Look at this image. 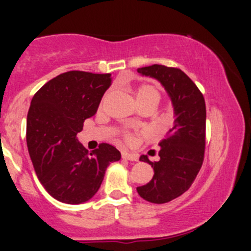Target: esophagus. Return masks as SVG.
I'll return each mask as SVG.
<instances>
[{
	"mask_svg": "<svg viewBox=\"0 0 251 251\" xmlns=\"http://www.w3.org/2000/svg\"><path fill=\"white\" fill-rule=\"evenodd\" d=\"M122 157L124 159H127V160H132V162H137L138 160V155L135 153H129L127 151H123L122 152Z\"/></svg>",
	"mask_w": 251,
	"mask_h": 251,
	"instance_id": "34e87169",
	"label": "esophagus"
}]
</instances>
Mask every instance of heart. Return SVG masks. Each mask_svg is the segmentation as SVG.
<instances>
[{
	"instance_id": "obj_1",
	"label": "heart",
	"mask_w": 251,
	"mask_h": 251,
	"mask_svg": "<svg viewBox=\"0 0 251 251\" xmlns=\"http://www.w3.org/2000/svg\"><path fill=\"white\" fill-rule=\"evenodd\" d=\"M135 100H137L138 105H143V103H155V105H158L160 100V94L154 86L142 85L135 91ZM126 138L131 140L132 135L126 134Z\"/></svg>"
}]
</instances>
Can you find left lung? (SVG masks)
<instances>
[{"instance_id":"1","label":"left lung","mask_w":251,"mask_h":251,"mask_svg":"<svg viewBox=\"0 0 251 251\" xmlns=\"http://www.w3.org/2000/svg\"><path fill=\"white\" fill-rule=\"evenodd\" d=\"M137 71L142 75L158 80L174 107V126L159 143L160 159L152 163L148 155L143 154L139 158L153 168V178L146 185L137 188L138 194L145 201L155 204L168 203L191 186L203 164L205 101L194 81L178 68L152 65Z\"/></svg>"}]
</instances>
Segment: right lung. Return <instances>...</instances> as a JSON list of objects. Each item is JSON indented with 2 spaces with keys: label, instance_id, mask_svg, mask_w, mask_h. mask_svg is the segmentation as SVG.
<instances>
[{
  "label": "right lung",
  "instance_id": "1",
  "mask_svg": "<svg viewBox=\"0 0 251 251\" xmlns=\"http://www.w3.org/2000/svg\"><path fill=\"white\" fill-rule=\"evenodd\" d=\"M111 83V74L71 71L50 80L31 99L28 151L40 183L56 201H89L101 185L107 166L122 158L114 146L105 143L88 152L76 138L83 122L97 113Z\"/></svg>",
  "mask_w": 251,
  "mask_h": 251
}]
</instances>
